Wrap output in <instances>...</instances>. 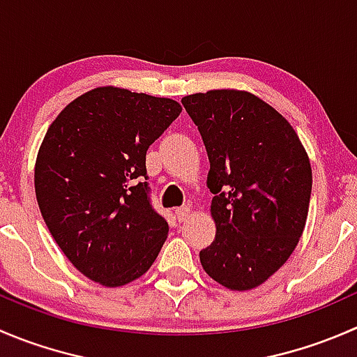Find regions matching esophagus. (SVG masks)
<instances>
[{
  "label": "esophagus",
  "mask_w": 357,
  "mask_h": 357,
  "mask_svg": "<svg viewBox=\"0 0 357 357\" xmlns=\"http://www.w3.org/2000/svg\"><path fill=\"white\" fill-rule=\"evenodd\" d=\"M176 219H178L179 222H183V221H186V218H188V214H190V208L188 207H178L176 208Z\"/></svg>",
  "instance_id": "1"
}]
</instances>
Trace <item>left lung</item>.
Segmentation results:
<instances>
[{"label":"left lung","instance_id":"left-lung-1","mask_svg":"<svg viewBox=\"0 0 357 357\" xmlns=\"http://www.w3.org/2000/svg\"><path fill=\"white\" fill-rule=\"evenodd\" d=\"M181 103L211 162L215 240L200 250V262L228 289H255L285 264L304 231L307 153L289 121L250 93L214 89Z\"/></svg>","mask_w":357,"mask_h":357}]
</instances>
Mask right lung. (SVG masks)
<instances>
[{
  "instance_id": "1",
  "label": "right lung",
  "mask_w": 357,
  "mask_h": 357,
  "mask_svg": "<svg viewBox=\"0 0 357 357\" xmlns=\"http://www.w3.org/2000/svg\"><path fill=\"white\" fill-rule=\"evenodd\" d=\"M179 114L174 100L107 86L68 103L46 131L34 172L39 211L93 282L139 278L164 245L169 225L150 199L146 150Z\"/></svg>"
}]
</instances>
